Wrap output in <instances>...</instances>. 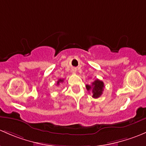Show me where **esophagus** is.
I'll return each instance as SVG.
<instances>
[{
  "label": "esophagus",
  "mask_w": 146,
  "mask_h": 146,
  "mask_svg": "<svg viewBox=\"0 0 146 146\" xmlns=\"http://www.w3.org/2000/svg\"><path fill=\"white\" fill-rule=\"evenodd\" d=\"M72 72L73 73H74L75 72H76V69H74V68L72 69Z\"/></svg>",
  "instance_id": "1"
}]
</instances>
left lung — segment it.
I'll list each match as a JSON object with an SVG mask.
<instances>
[{
	"instance_id": "1",
	"label": "left lung",
	"mask_w": 146,
	"mask_h": 146,
	"mask_svg": "<svg viewBox=\"0 0 146 146\" xmlns=\"http://www.w3.org/2000/svg\"><path fill=\"white\" fill-rule=\"evenodd\" d=\"M104 87V83L102 81L99 80V79H96L91 85L87 84L86 86L87 91H91L93 94L92 96L94 98H98L102 95Z\"/></svg>"
}]
</instances>
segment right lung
<instances>
[{"label":"right lung","instance_id":"right-lung-1","mask_svg":"<svg viewBox=\"0 0 146 146\" xmlns=\"http://www.w3.org/2000/svg\"><path fill=\"white\" fill-rule=\"evenodd\" d=\"M63 82V79H60L59 80H58V82H57V84H58V85H59L60 83V82Z\"/></svg>","mask_w":146,"mask_h":146}]
</instances>
